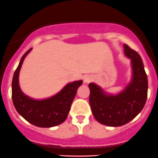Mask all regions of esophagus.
Masks as SVG:
<instances>
[{
  "mask_svg": "<svg viewBox=\"0 0 158 158\" xmlns=\"http://www.w3.org/2000/svg\"><path fill=\"white\" fill-rule=\"evenodd\" d=\"M92 79H93V77L91 76H86L84 78V82L85 83H88V82H91Z\"/></svg>",
  "mask_w": 158,
  "mask_h": 158,
  "instance_id": "34e87169",
  "label": "esophagus"
}]
</instances>
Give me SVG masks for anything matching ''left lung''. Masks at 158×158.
Masks as SVG:
<instances>
[{
    "instance_id": "left-lung-1",
    "label": "left lung",
    "mask_w": 158,
    "mask_h": 158,
    "mask_svg": "<svg viewBox=\"0 0 158 158\" xmlns=\"http://www.w3.org/2000/svg\"><path fill=\"white\" fill-rule=\"evenodd\" d=\"M124 54L131 59L132 77L117 94L106 93L94 82L89 84V104L95 119L109 127H120L135 118L143 110L148 97V76L138 53L123 45Z\"/></svg>"
}]
</instances>
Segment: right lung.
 I'll return each mask as SVG.
<instances>
[{"mask_svg":"<svg viewBox=\"0 0 158 158\" xmlns=\"http://www.w3.org/2000/svg\"><path fill=\"white\" fill-rule=\"evenodd\" d=\"M24 53L15 72L12 80V100L18 113L31 124L38 127H52L61 124L66 120L72 102L82 84V80L66 84L60 91L51 97L36 99L24 94L19 85V73L26 56Z\"/></svg>","mask_w":158,"mask_h":158,"instance_id":"1","label":"right lung"}]
</instances>
